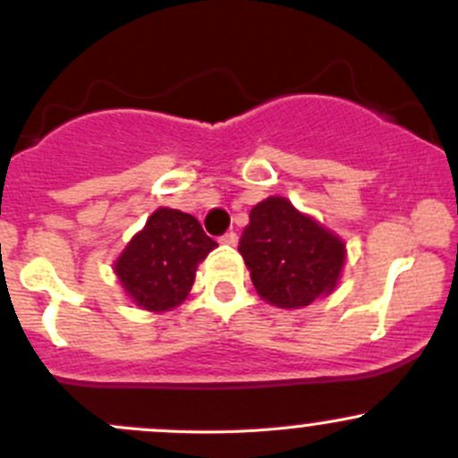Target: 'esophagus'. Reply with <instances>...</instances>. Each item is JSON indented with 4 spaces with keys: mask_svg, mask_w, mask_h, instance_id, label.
Masks as SVG:
<instances>
[{
    "mask_svg": "<svg viewBox=\"0 0 458 458\" xmlns=\"http://www.w3.org/2000/svg\"><path fill=\"white\" fill-rule=\"evenodd\" d=\"M237 233H233V230H230V233H225L224 237H221V243H225V246H234V243H237Z\"/></svg>",
    "mask_w": 458,
    "mask_h": 458,
    "instance_id": "obj_1",
    "label": "esophagus"
}]
</instances>
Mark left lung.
Returning a JSON list of instances; mask_svg holds the SVG:
<instances>
[{
  "label": "left lung",
  "mask_w": 458,
  "mask_h": 458,
  "mask_svg": "<svg viewBox=\"0 0 458 458\" xmlns=\"http://www.w3.org/2000/svg\"><path fill=\"white\" fill-rule=\"evenodd\" d=\"M239 252L259 297L270 306L299 310L339 285L345 243L285 197H267L250 210Z\"/></svg>",
  "instance_id": "obj_1"
}]
</instances>
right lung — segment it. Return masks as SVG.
I'll return each instance as SVG.
<instances>
[{
    "label": "right lung",
    "instance_id": "right-lung-1",
    "mask_svg": "<svg viewBox=\"0 0 458 458\" xmlns=\"http://www.w3.org/2000/svg\"><path fill=\"white\" fill-rule=\"evenodd\" d=\"M215 248L216 242L203 233L195 216L174 208H157L113 263V270L135 306L165 312L186 301L197 267Z\"/></svg>",
    "mask_w": 458,
    "mask_h": 458
}]
</instances>
